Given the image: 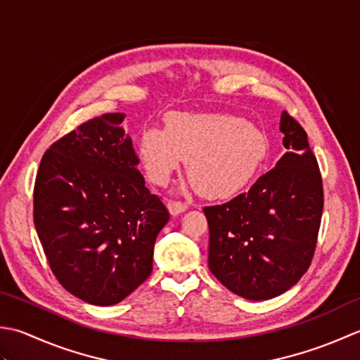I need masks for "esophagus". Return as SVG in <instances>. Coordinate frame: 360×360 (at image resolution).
<instances>
[{"mask_svg": "<svg viewBox=\"0 0 360 360\" xmlns=\"http://www.w3.org/2000/svg\"><path fill=\"white\" fill-rule=\"evenodd\" d=\"M167 210H169V212H171L172 216H179L180 212L188 210V205L186 203H181V202L169 200V202H167Z\"/></svg>", "mask_w": 360, "mask_h": 360, "instance_id": "34e87169", "label": "esophagus"}]
</instances>
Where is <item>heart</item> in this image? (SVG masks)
I'll list each match as a JSON object with an SVG mask.
<instances>
[{
	"mask_svg": "<svg viewBox=\"0 0 360 360\" xmlns=\"http://www.w3.org/2000/svg\"><path fill=\"white\" fill-rule=\"evenodd\" d=\"M269 153V139L255 124L229 115L174 112L165 130L146 129L138 158L148 179L165 185L181 160L197 191L208 199H225L244 189Z\"/></svg>",
	"mask_w": 360,
	"mask_h": 360,
	"instance_id": "1",
	"label": "heart"
}]
</instances>
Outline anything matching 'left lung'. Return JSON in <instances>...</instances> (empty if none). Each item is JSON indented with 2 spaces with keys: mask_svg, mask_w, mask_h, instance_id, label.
I'll list each match as a JSON object with an SVG mask.
<instances>
[{
  "mask_svg": "<svg viewBox=\"0 0 360 360\" xmlns=\"http://www.w3.org/2000/svg\"><path fill=\"white\" fill-rule=\"evenodd\" d=\"M284 155L248 193L205 207L208 267L226 289L261 302L281 295L309 269L317 244L323 185L304 129L288 112Z\"/></svg>",
  "mask_w": 360,
  "mask_h": 360,
  "instance_id": "obj_1",
  "label": "left lung"
}]
</instances>
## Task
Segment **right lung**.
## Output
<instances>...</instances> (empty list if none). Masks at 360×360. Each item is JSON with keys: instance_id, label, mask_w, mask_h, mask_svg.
<instances>
[{"instance_id": "right-lung-1", "label": "right lung", "mask_w": 360, "mask_h": 360, "mask_svg": "<svg viewBox=\"0 0 360 360\" xmlns=\"http://www.w3.org/2000/svg\"><path fill=\"white\" fill-rule=\"evenodd\" d=\"M124 118L102 115L56 141L34 186V224L51 270L94 306L120 303L148 280L155 239L169 221L146 188Z\"/></svg>"}]
</instances>
